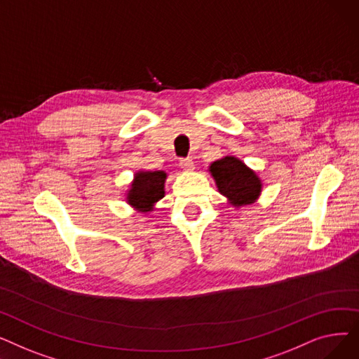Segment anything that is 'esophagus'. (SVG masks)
Returning <instances> with one entry per match:
<instances>
[{"instance_id":"34e87169","label":"esophagus","mask_w":359,"mask_h":359,"mask_svg":"<svg viewBox=\"0 0 359 359\" xmlns=\"http://www.w3.org/2000/svg\"><path fill=\"white\" fill-rule=\"evenodd\" d=\"M180 167L183 168V170H186V172H192V170L195 168V163H194V160L192 158H180Z\"/></svg>"}]
</instances>
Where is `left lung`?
I'll return each instance as SVG.
<instances>
[{"instance_id": "1", "label": "left lung", "mask_w": 359, "mask_h": 359, "mask_svg": "<svg viewBox=\"0 0 359 359\" xmlns=\"http://www.w3.org/2000/svg\"><path fill=\"white\" fill-rule=\"evenodd\" d=\"M211 173L221 195L241 206L252 203L260 194V180L255 172L234 157H225L211 164Z\"/></svg>"}]
</instances>
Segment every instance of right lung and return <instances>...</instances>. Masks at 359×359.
<instances>
[{"mask_svg":"<svg viewBox=\"0 0 359 359\" xmlns=\"http://www.w3.org/2000/svg\"><path fill=\"white\" fill-rule=\"evenodd\" d=\"M164 172H141L135 176L132 189L128 194V202L137 210L147 212L153 203L164 196Z\"/></svg>","mask_w":359,"mask_h":359,"instance_id":"1","label":"right lung"}]
</instances>
